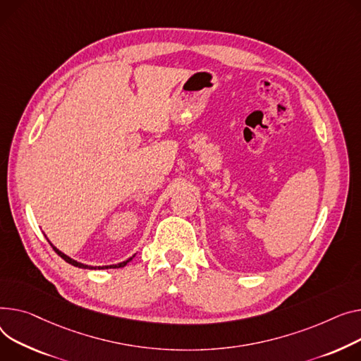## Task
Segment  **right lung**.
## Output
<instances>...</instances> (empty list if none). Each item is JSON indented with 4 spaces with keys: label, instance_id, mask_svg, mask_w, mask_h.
Wrapping results in <instances>:
<instances>
[{
    "label": "right lung",
    "instance_id": "1",
    "mask_svg": "<svg viewBox=\"0 0 361 361\" xmlns=\"http://www.w3.org/2000/svg\"><path fill=\"white\" fill-rule=\"evenodd\" d=\"M49 244H51V243H49ZM51 247H52V248L55 250V252H56V254H58V255H59L61 258H63V259H65L66 262L72 264V266H75V267H80V269H91V270H92V269H109V267H110V269H111V267H113V269H120V267H125V266H126V264H128V262H129V261L132 259V257H130L129 259H126V261H123V262H120V264H117V266H106V267H88V266H85V264H81V262H78V261H75V259H72V258H69L68 255H65L63 252H61V251H59L58 248H55V247H54L52 244H51Z\"/></svg>",
    "mask_w": 361,
    "mask_h": 361
}]
</instances>
